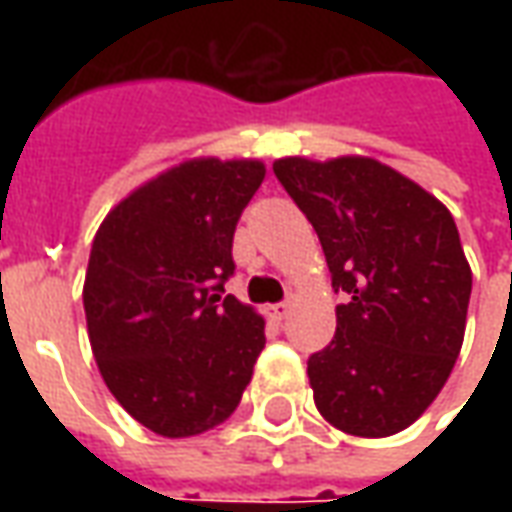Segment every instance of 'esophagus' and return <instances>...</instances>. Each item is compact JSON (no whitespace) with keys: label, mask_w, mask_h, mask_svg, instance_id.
<instances>
[{"label":"esophagus","mask_w":512,"mask_h":512,"mask_svg":"<svg viewBox=\"0 0 512 512\" xmlns=\"http://www.w3.org/2000/svg\"><path fill=\"white\" fill-rule=\"evenodd\" d=\"M293 304H296V299H293V296H288L285 301H279V304H274V307H271V315H274L277 321H285V318L290 315V310H293Z\"/></svg>","instance_id":"1"}]
</instances>
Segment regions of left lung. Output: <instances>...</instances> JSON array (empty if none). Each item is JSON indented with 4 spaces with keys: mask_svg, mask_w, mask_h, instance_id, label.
Masks as SVG:
<instances>
[{
    "mask_svg": "<svg viewBox=\"0 0 512 512\" xmlns=\"http://www.w3.org/2000/svg\"><path fill=\"white\" fill-rule=\"evenodd\" d=\"M274 175L321 238L337 332L307 359L334 428L381 439L436 400L461 354L472 268L450 211L373 158H279Z\"/></svg>",
    "mask_w": 512,
    "mask_h": 512,
    "instance_id": "obj_1",
    "label": "left lung"
}]
</instances>
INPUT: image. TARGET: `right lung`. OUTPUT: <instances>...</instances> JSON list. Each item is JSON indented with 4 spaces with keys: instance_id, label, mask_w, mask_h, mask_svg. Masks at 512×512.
I'll return each instance as SVG.
<instances>
[{
    "instance_id": "add662e5",
    "label": "right lung",
    "mask_w": 512,
    "mask_h": 512,
    "mask_svg": "<svg viewBox=\"0 0 512 512\" xmlns=\"http://www.w3.org/2000/svg\"><path fill=\"white\" fill-rule=\"evenodd\" d=\"M266 178L260 161L194 158L109 211L84 279V315L109 392L147 430L186 439L241 403L263 318L224 282L233 235Z\"/></svg>"
}]
</instances>
